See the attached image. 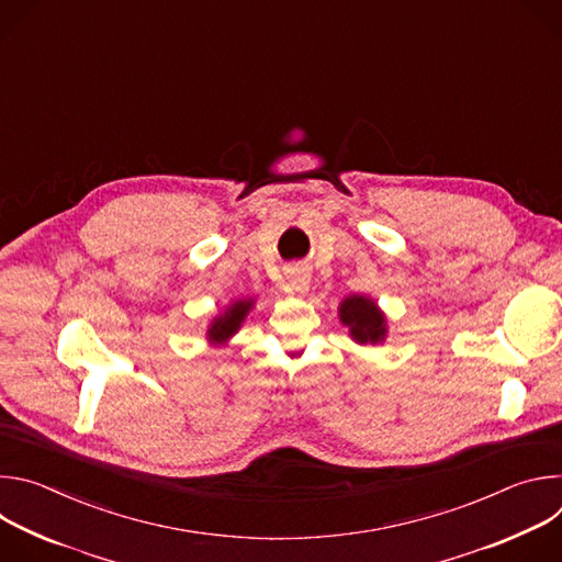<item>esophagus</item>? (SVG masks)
Returning a JSON list of instances; mask_svg holds the SVG:
<instances>
[{"mask_svg":"<svg viewBox=\"0 0 562 562\" xmlns=\"http://www.w3.org/2000/svg\"><path fill=\"white\" fill-rule=\"evenodd\" d=\"M308 282H311V276L302 267H295L286 273V286L291 293H304L308 289Z\"/></svg>","mask_w":562,"mask_h":562,"instance_id":"obj_1","label":"esophagus"}]
</instances>
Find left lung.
Here are the masks:
<instances>
[{
	"label": "left lung",
	"mask_w": 562,
	"mask_h": 562,
	"mask_svg": "<svg viewBox=\"0 0 562 562\" xmlns=\"http://www.w3.org/2000/svg\"><path fill=\"white\" fill-rule=\"evenodd\" d=\"M340 319L351 329L353 340L360 345L378 342L384 338V315L378 311L375 302L362 295H351L340 306Z\"/></svg>",
	"instance_id": "left-lung-1"
}]
</instances>
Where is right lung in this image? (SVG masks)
Segmentation results:
<instances>
[{
	"label": "right lung",
	"instance_id": "add662e5",
	"mask_svg": "<svg viewBox=\"0 0 562 562\" xmlns=\"http://www.w3.org/2000/svg\"><path fill=\"white\" fill-rule=\"evenodd\" d=\"M249 308H251V302H235L233 306H228V311L215 319L213 327L209 329V336L213 340H226L231 334L237 331L239 323H243Z\"/></svg>",
	"mask_w": 562,
	"mask_h": 562
}]
</instances>
